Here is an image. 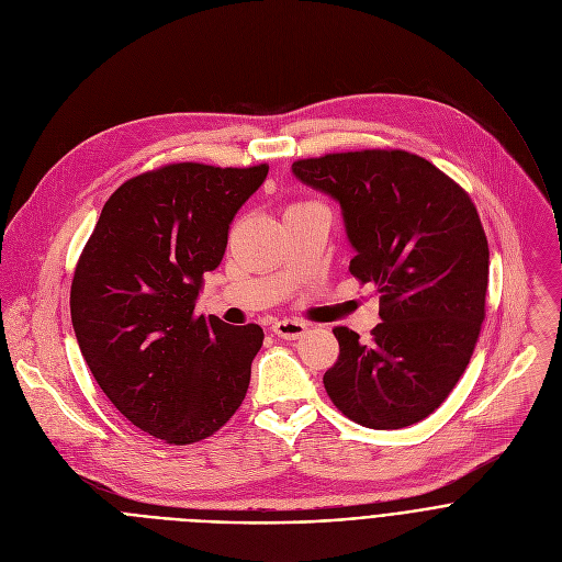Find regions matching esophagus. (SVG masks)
<instances>
[{"instance_id": "esophagus-1", "label": "esophagus", "mask_w": 562, "mask_h": 562, "mask_svg": "<svg viewBox=\"0 0 562 562\" xmlns=\"http://www.w3.org/2000/svg\"><path fill=\"white\" fill-rule=\"evenodd\" d=\"M271 329H273V334H276L278 338L297 340L300 336H304L306 325L300 323V319H280V323H276Z\"/></svg>"}]
</instances>
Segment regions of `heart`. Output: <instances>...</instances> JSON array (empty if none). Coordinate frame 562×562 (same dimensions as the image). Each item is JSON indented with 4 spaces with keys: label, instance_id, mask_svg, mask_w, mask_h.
<instances>
[{
    "label": "heart",
    "instance_id": "heart-1",
    "mask_svg": "<svg viewBox=\"0 0 562 562\" xmlns=\"http://www.w3.org/2000/svg\"><path fill=\"white\" fill-rule=\"evenodd\" d=\"M293 206H295V204H293Z\"/></svg>",
    "mask_w": 562,
    "mask_h": 562
}]
</instances>
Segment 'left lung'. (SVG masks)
<instances>
[{
  "label": "left lung",
  "mask_w": 562,
  "mask_h": 562,
  "mask_svg": "<svg viewBox=\"0 0 562 562\" xmlns=\"http://www.w3.org/2000/svg\"><path fill=\"white\" fill-rule=\"evenodd\" d=\"M293 173L340 202L356 249L349 271L380 293L369 342L334 329L331 403L369 429L425 420L464 373L485 319L490 245L469 193L400 148L306 157Z\"/></svg>",
  "instance_id": "obj_1"
}]
</instances>
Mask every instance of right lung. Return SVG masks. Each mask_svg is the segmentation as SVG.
<instances>
[{"mask_svg": "<svg viewBox=\"0 0 562 562\" xmlns=\"http://www.w3.org/2000/svg\"><path fill=\"white\" fill-rule=\"evenodd\" d=\"M267 173L178 162L135 176L106 200L77 260L79 349L115 409L167 445L213 436L247 395L262 329L198 315L195 300Z\"/></svg>", "mask_w": 562, "mask_h": 562, "instance_id": "right-lung-1", "label": "right lung"}]
</instances>
